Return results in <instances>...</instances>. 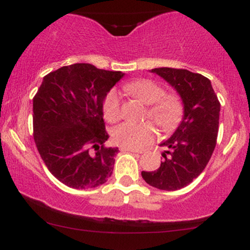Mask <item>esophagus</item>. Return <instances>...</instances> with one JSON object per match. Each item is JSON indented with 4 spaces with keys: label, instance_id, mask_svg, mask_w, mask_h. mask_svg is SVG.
I'll return each instance as SVG.
<instances>
[{
    "label": "esophagus",
    "instance_id": "1",
    "mask_svg": "<svg viewBox=\"0 0 250 250\" xmlns=\"http://www.w3.org/2000/svg\"><path fill=\"white\" fill-rule=\"evenodd\" d=\"M121 151H130V153L142 154V150H137V149H133V148H127V147H121Z\"/></svg>",
    "mask_w": 250,
    "mask_h": 250
}]
</instances>
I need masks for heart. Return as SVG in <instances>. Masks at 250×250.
Instances as JSON below:
<instances>
[{
  "label": "heart",
  "instance_id": "obj_1",
  "mask_svg": "<svg viewBox=\"0 0 250 250\" xmlns=\"http://www.w3.org/2000/svg\"><path fill=\"white\" fill-rule=\"evenodd\" d=\"M125 90L137 100L149 105L146 117H150L162 131L173 129L183 113L182 101L176 94H166L159 83L151 80H137L125 85ZM103 115L108 122L114 123L121 117L120 97L115 90H110L103 100ZM155 128L149 122L122 123L113 130L114 142L121 147L142 148L155 139Z\"/></svg>",
  "mask_w": 250,
  "mask_h": 250
}]
</instances>
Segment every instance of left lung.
I'll list each match as a JSON object with an SVG mask.
<instances>
[{
  "mask_svg": "<svg viewBox=\"0 0 250 250\" xmlns=\"http://www.w3.org/2000/svg\"><path fill=\"white\" fill-rule=\"evenodd\" d=\"M151 73L166 80L183 103V117L175 133L163 141L168 148L159 169L142 171L143 180L161 190H177L191 183L208 165L216 146L220 102L211 83L187 69L155 68Z\"/></svg>",
  "mask_w": 250,
  "mask_h": 250,
  "instance_id": "left-lung-1",
  "label": "left lung"
}]
</instances>
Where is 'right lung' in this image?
I'll return each instance as SVG.
<instances>
[{"mask_svg":"<svg viewBox=\"0 0 250 250\" xmlns=\"http://www.w3.org/2000/svg\"><path fill=\"white\" fill-rule=\"evenodd\" d=\"M121 71L75 63L43 77L33 99L34 140L43 162L63 185L95 188L107 182L119 148L105 147L103 100Z\"/></svg>","mask_w":250,"mask_h":250,"instance_id":"right-lung-1","label":"right lung"}]
</instances>
